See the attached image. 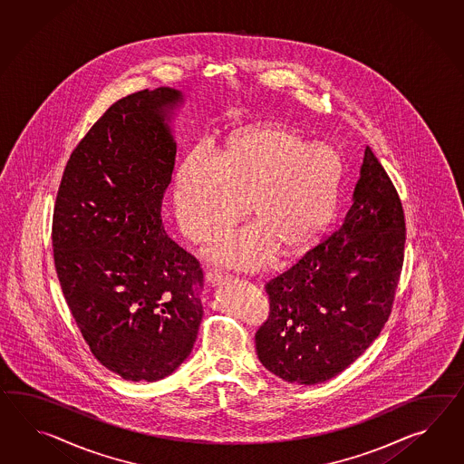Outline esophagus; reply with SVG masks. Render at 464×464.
<instances>
[{
	"mask_svg": "<svg viewBox=\"0 0 464 464\" xmlns=\"http://www.w3.org/2000/svg\"><path fill=\"white\" fill-rule=\"evenodd\" d=\"M227 280H229V275H223L218 270H209L206 273V282L209 285H221V283L227 282Z\"/></svg>",
	"mask_w": 464,
	"mask_h": 464,
	"instance_id": "obj_1",
	"label": "esophagus"
}]
</instances>
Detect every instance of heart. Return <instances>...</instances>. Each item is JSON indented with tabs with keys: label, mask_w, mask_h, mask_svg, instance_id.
Instances as JSON below:
<instances>
[{
	"label": "heart",
	"mask_w": 464,
	"mask_h": 464,
	"mask_svg": "<svg viewBox=\"0 0 464 464\" xmlns=\"http://www.w3.org/2000/svg\"><path fill=\"white\" fill-rule=\"evenodd\" d=\"M342 164L332 149L312 144L286 125L265 122L233 137L219 159L204 149L182 160L174 208L182 233L208 241L245 215L256 225L227 233L211 256L237 268H258L278 246L310 248L335 211Z\"/></svg>",
	"instance_id": "obj_1"
}]
</instances>
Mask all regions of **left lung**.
I'll return each mask as SVG.
<instances>
[{
	"mask_svg": "<svg viewBox=\"0 0 464 464\" xmlns=\"http://www.w3.org/2000/svg\"><path fill=\"white\" fill-rule=\"evenodd\" d=\"M396 188L365 148L342 227L266 283L270 315L255 335L263 367L290 384L325 382L379 337L404 260Z\"/></svg>",
	"mask_w": 464,
	"mask_h": 464,
	"instance_id": "8db88e82",
	"label": "left lung"
}]
</instances>
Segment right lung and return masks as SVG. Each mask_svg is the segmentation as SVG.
<instances>
[{"label":"right lung","instance_id":"obj_1","mask_svg":"<svg viewBox=\"0 0 464 464\" xmlns=\"http://www.w3.org/2000/svg\"><path fill=\"white\" fill-rule=\"evenodd\" d=\"M170 87L117 101L68 159L53 209V258L95 359L154 382L189 357L203 318V272L162 225L176 159Z\"/></svg>","mask_w":464,"mask_h":464}]
</instances>
